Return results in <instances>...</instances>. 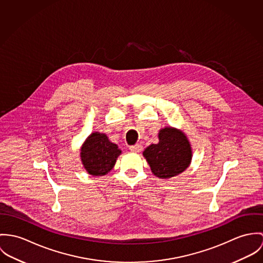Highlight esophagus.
I'll return each instance as SVG.
<instances>
[{
	"mask_svg": "<svg viewBox=\"0 0 263 263\" xmlns=\"http://www.w3.org/2000/svg\"><path fill=\"white\" fill-rule=\"evenodd\" d=\"M130 151H132V152H136V153H138V152H140L141 150H142V146L140 145V144H135V145L130 146Z\"/></svg>",
	"mask_w": 263,
	"mask_h": 263,
	"instance_id": "esophagus-1",
	"label": "esophagus"
}]
</instances>
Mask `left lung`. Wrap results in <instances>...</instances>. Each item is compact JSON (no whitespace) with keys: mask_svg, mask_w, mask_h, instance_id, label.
<instances>
[{"mask_svg":"<svg viewBox=\"0 0 263 263\" xmlns=\"http://www.w3.org/2000/svg\"><path fill=\"white\" fill-rule=\"evenodd\" d=\"M159 142L143 151L152 174L159 178H171L184 172L192 161V147L185 134L173 127L158 133Z\"/></svg>","mask_w":263,"mask_h":263,"instance_id":"8db88e82","label":"left lung"}]
</instances>
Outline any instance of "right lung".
<instances>
[{
	"mask_svg": "<svg viewBox=\"0 0 263 263\" xmlns=\"http://www.w3.org/2000/svg\"><path fill=\"white\" fill-rule=\"evenodd\" d=\"M121 150L111 142L106 134L91 133L81 148V159L89 175H107L115 165Z\"/></svg>",
	"mask_w": 263,
	"mask_h": 263,
	"instance_id": "obj_1",
	"label": "right lung"
}]
</instances>
